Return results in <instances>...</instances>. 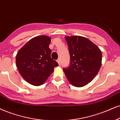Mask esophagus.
Returning <instances> with one entry per match:
<instances>
[{
	"label": "esophagus",
	"instance_id": "obj_1",
	"mask_svg": "<svg viewBox=\"0 0 120 120\" xmlns=\"http://www.w3.org/2000/svg\"><path fill=\"white\" fill-rule=\"evenodd\" d=\"M57 62H58V64H59V65L60 64V58L58 59V60H57Z\"/></svg>",
	"mask_w": 120,
	"mask_h": 120
}]
</instances>
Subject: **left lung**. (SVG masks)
I'll return each mask as SVG.
<instances>
[{
	"label": "left lung",
	"instance_id": "left-lung-1",
	"mask_svg": "<svg viewBox=\"0 0 120 120\" xmlns=\"http://www.w3.org/2000/svg\"><path fill=\"white\" fill-rule=\"evenodd\" d=\"M66 39L70 63L63 70L72 85L83 87L92 81L98 73L101 66V51L94 43L83 37H66Z\"/></svg>",
	"mask_w": 120,
	"mask_h": 120
}]
</instances>
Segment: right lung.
Instances as JSON below:
<instances>
[{
    "label": "right lung",
    "instance_id": "add662e5",
    "mask_svg": "<svg viewBox=\"0 0 120 120\" xmlns=\"http://www.w3.org/2000/svg\"><path fill=\"white\" fill-rule=\"evenodd\" d=\"M50 43L49 37L40 35L30 39L17 53L16 64L19 73L34 86L44 83L54 68L58 66L51 57Z\"/></svg>",
    "mask_w": 120,
    "mask_h": 120
}]
</instances>
